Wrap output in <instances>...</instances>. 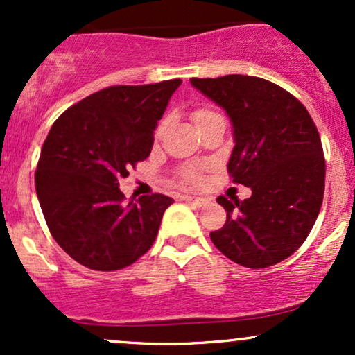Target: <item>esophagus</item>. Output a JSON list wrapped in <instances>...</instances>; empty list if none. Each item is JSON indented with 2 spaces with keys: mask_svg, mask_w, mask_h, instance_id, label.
I'll use <instances>...</instances> for the list:
<instances>
[{
  "mask_svg": "<svg viewBox=\"0 0 355 355\" xmlns=\"http://www.w3.org/2000/svg\"><path fill=\"white\" fill-rule=\"evenodd\" d=\"M182 200H185V202H189V203H193V205H197V207H202V205H205V203H207V198H203V197H191V195H182Z\"/></svg>",
  "mask_w": 355,
  "mask_h": 355,
  "instance_id": "34e87169",
  "label": "esophagus"
}]
</instances>
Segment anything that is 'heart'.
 Returning <instances> with one entry per match:
<instances>
[{
	"label": "heart",
	"mask_w": 355,
	"mask_h": 355,
	"mask_svg": "<svg viewBox=\"0 0 355 355\" xmlns=\"http://www.w3.org/2000/svg\"><path fill=\"white\" fill-rule=\"evenodd\" d=\"M217 115L218 113L214 112V110H210V108H197L193 112V120L198 126V125H202L203 121L210 120V118H214ZM160 132H162V126L158 128V133ZM180 180H182V183H185V185H197V183H200V180H202L200 170L195 168V166H183V168L180 170Z\"/></svg>",
	"instance_id": "b5f03b06"
}]
</instances>
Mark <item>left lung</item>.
<instances>
[{
	"label": "left lung",
	"instance_id": "left-lung-1",
	"mask_svg": "<svg viewBox=\"0 0 355 355\" xmlns=\"http://www.w3.org/2000/svg\"><path fill=\"white\" fill-rule=\"evenodd\" d=\"M190 83L229 115L235 146L227 170L252 190L245 200L217 198L227 222L211 232V242L239 266H275L302 245L320 211L325 160L315 123L294 95L263 78Z\"/></svg>",
	"mask_w": 355,
	"mask_h": 355
}]
</instances>
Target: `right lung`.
Masks as SVG:
<instances>
[{"instance_id": "add662e5", "label": "right lung", "mask_w": 355, "mask_h": 355, "mask_svg": "<svg viewBox=\"0 0 355 355\" xmlns=\"http://www.w3.org/2000/svg\"><path fill=\"white\" fill-rule=\"evenodd\" d=\"M182 80L118 85L60 115L44 140L36 195L56 243L81 266L112 272L150 250L173 200H125L120 178L152 152L153 132Z\"/></svg>"}]
</instances>
